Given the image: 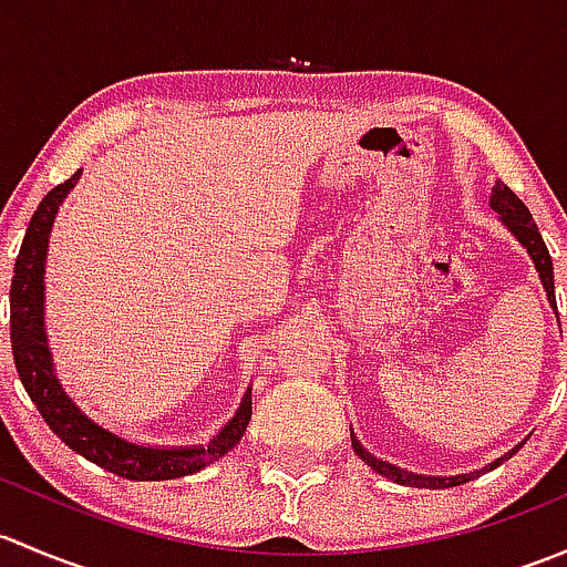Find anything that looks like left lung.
I'll return each instance as SVG.
<instances>
[{"label": "left lung", "instance_id": "1", "mask_svg": "<svg viewBox=\"0 0 567 567\" xmlns=\"http://www.w3.org/2000/svg\"><path fill=\"white\" fill-rule=\"evenodd\" d=\"M488 205H491V208H494V214H499V221L507 227V230L513 233V236H516V241L522 244L524 249H527V255L532 257V262H535L537 277H540L543 290H546L548 305H551L554 310H557V299H554V266H551V255H548L546 241H543V236H540V230H537L535 219H532L529 208H527V205H524L522 199H518L516 194H513L511 188H507L502 181H496L494 188H491ZM522 444H524V442H522ZM522 444H516V447H513L511 453H505V455H502V458L491 461L488 466L477 468V472L453 474V477H439V474H416V472H409V468L394 466V463H390V461L375 458L373 453H368V450H364V444L359 442L357 433L351 431V447H353V453H357L359 458L368 463V466L373 468V472H379L381 477H390L392 483L409 485V488H453V485H463V483H468V480H474V477H480V474H485V472H491V468H496L502 461L513 458V455H516L518 450H522Z\"/></svg>", "mask_w": 567, "mask_h": 567}]
</instances>
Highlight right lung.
Returning a JSON list of instances; mask_svg holds the SVG:
<instances>
[{
  "mask_svg": "<svg viewBox=\"0 0 567 567\" xmlns=\"http://www.w3.org/2000/svg\"><path fill=\"white\" fill-rule=\"evenodd\" d=\"M79 177H82V169L40 199L19 257H16L13 285H10V342H13L16 370L45 425L73 453L117 477L140 480V483L186 477L219 461L241 442L251 420V386L244 392L233 420H227V425L208 444H186V447H164V444L153 447V444L131 442L99 425L93 416L79 409L76 400L62 386L49 346V331H45V255H49L51 227H54L56 210L65 203Z\"/></svg>",
  "mask_w": 567,
  "mask_h": 567,
  "instance_id": "add662e5",
  "label": "right lung"
}]
</instances>
